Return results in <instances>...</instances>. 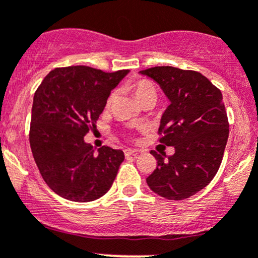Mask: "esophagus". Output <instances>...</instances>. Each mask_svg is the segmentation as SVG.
Wrapping results in <instances>:
<instances>
[{"mask_svg": "<svg viewBox=\"0 0 258 258\" xmlns=\"http://www.w3.org/2000/svg\"><path fill=\"white\" fill-rule=\"evenodd\" d=\"M137 150L135 149H126L124 150V155H126V157H130V156H136L137 155Z\"/></svg>", "mask_w": 258, "mask_h": 258, "instance_id": "34e87169", "label": "esophagus"}]
</instances>
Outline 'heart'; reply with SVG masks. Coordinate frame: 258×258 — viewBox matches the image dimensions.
I'll use <instances>...</instances> for the list:
<instances>
[{"instance_id":"1","label":"heart","mask_w":258,"mask_h":258,"mask_svg":"<svg viewBox=\"0 0 258 258\" xmlns=\"http://www.w3.org/2000/svg\"><path fill=\"white\" fill-rule=\"evenodd\" d=\"M134 92L139 102H141L142 99H145L149 96H156L155 88L152 87V84L147 81L137 82V83L134 86ZM113 98H114V94H111V96L108 97V99H107V106H109V104L112 103Z\"/></svg>"}]
</instances>
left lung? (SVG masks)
<instances>
[{
    "label": "left lung",
    "instance_id": "8db88e82",
    "mask_svg": "<svg viewBox=\"0 0 258 258\" xmlns=\"http://www.w3.org/2000/svg\"><path fill=\"white\" fill-rule=\"evenodd\" d=\"M140 74L159 84L169 99L160 119V142L175 149L169 157L151 151L157 167L146 182L157 196L182 201L204 189L221 166L229 134L223 97L198 72L155 67Z\"/></svg>",
    "mask_w": 258,
    "mask_h": 258
}]
</instances>
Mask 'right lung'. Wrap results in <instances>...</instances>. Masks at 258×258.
Segmentation results:
<instances>
[{
    "label": "right lung",
    "mask_w": 258,
    "mask_h": 258,
    "mask_svg": "<svg viewBox=\"0 0 258 258\" xmlns=\"http://www.w3.org/2000/svg\"><path fill=\"white\" fill-rule=\"evenodd\" d=\"M128 72L56 68L35 92L30 146L42 179L57 196L86 203L103 197L113 184L123 151L103 146L96 154L84 136Z\"/></svg>",
    "instance_id": "add662e5"
}]
</instances>
